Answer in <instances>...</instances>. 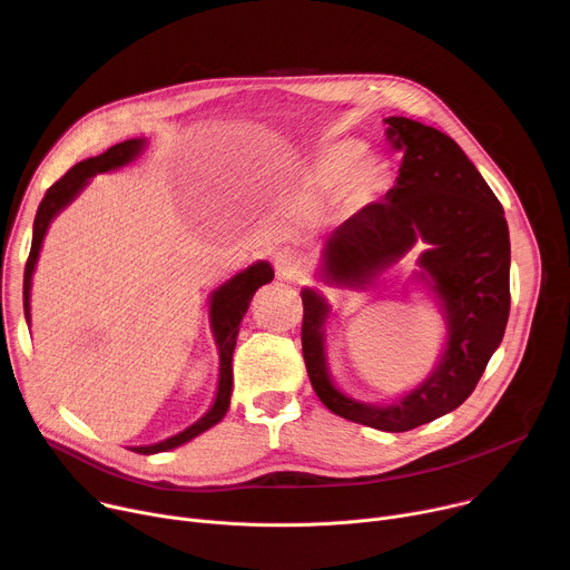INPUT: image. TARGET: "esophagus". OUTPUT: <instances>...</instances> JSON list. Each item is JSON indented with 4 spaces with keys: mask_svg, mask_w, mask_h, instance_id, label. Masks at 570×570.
Masks as SVG:
<instances>
[{
    "mask_svg": "<svg viewBox=\"0 0 570 570\" xmlns=\"http://www.w3.org/2000/svg\"><path fill=\"white\" fill-rule=\"evenodd\" d=\"M275 268L279 279H295L302 271V255L293 248H284L275 255Z\"/></svg>",
    "mask_w": 570,
    "mask_h": 570,
    "instance_id": "34e87169",
    "label": "esophagus"
}]
</instances>
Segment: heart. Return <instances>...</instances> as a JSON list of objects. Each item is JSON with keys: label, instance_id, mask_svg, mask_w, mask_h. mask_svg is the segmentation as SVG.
Returning <instances> with one entry per match:
<instances>
[{"label": "heart", "instance_id": "b5f03b06", "mask_svg": "<svg viewBox=\"0 0 570 570\" xmlns=\"http://www.w3.org/2000/svg\"><path fill=\"white\" fill-rule=\"evenodd\" d=\"M381 176L383 167L379 159L363 155V144L356 139L327 144L313 161V180L324 189L341 185V198L350 209H358L372 200Z\"/></svg>", "mask_w": 570, "mask_h": 570}]
</instances>
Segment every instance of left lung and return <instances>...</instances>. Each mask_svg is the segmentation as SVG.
<instances>
[{
	"instance_id": "1",
	"label": "left lung",
	"mask_w": 570,
	"mask_h": 570,
	"mask_svg": "<svg viewBox=\"0 0 570 570\" xmlns=\"http://www.w3.org/2000/svg\"><path fill=\"white\" fill-rule=\"evenodd\" d=\"M385 124L392 148L403 153L396 185L383 203L365 205L336 227L324 271L336 284L363 286L424 238L431 250L420 264L446 311V352L433 376L399 403H358L336 390L324 367L322 327L330 306L304 288L302 354L315 394L332 413L403 433L464 403L501 345L510 315V232L503 205L449 135L405 117Z\"/></svg>"
}]
</instances>
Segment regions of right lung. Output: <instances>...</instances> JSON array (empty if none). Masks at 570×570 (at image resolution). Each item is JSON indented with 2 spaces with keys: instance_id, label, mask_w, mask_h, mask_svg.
Wrapping results in <instances>:
<instances>
[{
  "instance_id": "add662e5",
  "label": "right lung",
  "mask_w": 570,
  "mask_h": 570,
  "mask_svg": "<svg viewBox=\"0 0 570 570\" xmlns=\"http://www.w3.org/2000/svg\"><path fill=\"white\" fill-rule=\"evenodd\" d=\"M144 139H126L121 144L110 146L106 153L78 161L73 165L58 183H53L40 207L36 214V223H33V240H31V253L24 266V315L27 322L31 320L29 313V297H31V275L38 262V253L42 246V238L45 232L51 223V218L73 200V196L86 187L88 178L97 176V174H106L110 169H119L124 165H128L130 159H135L141 150ZM275 273L271 268V264L259 262L255 266H250L248 271H243L238 275H234L227 284H223L214 295H212V306H209V317H212V330L216 336V345H218V358H220V372H218V392H216V401L212 405V411L198 420L194 426H189L187 431L165 440V442H157L150 446H132V451L137 453H159V451H169L176 449L189 440H194L196 435L205 433L207 429H212L214 424H218L227 409H229V394H232V352L236 345V334H238V322L246 315L250 299L255 295V291L268 282H273Z\"/></svg>"
}]
</instances>
